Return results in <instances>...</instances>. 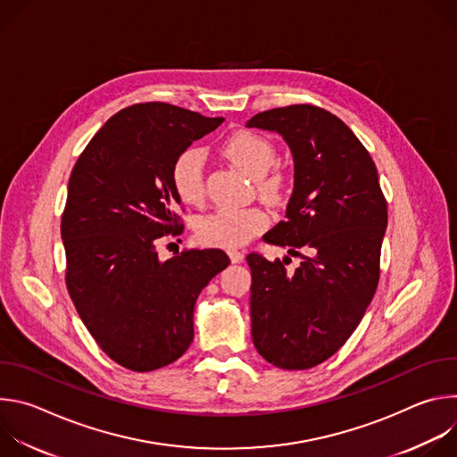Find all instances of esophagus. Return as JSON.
<instances>
[{"label":"esophagus","instance_id":"obj_1","mask_svg":"<svg viewBox=\"0 0 457 457\" xmlns=\"http://www.w3.org/2000/svg\"><path fill=\"white\" fill-rule=\"evenodd\" d=\"M228 254H229V258H231V262H233V264H240L242 260H244V253H242V251H238V249H229V251H228Z\"/></svg>","mask_w":457,"mask_h":457}]
</instances>
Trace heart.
Instances as JSON below:
<instances>
[{"label": "heart", "mask_w": 457, "mask_h": 457, "mask_svg": "<svg viewBox=\"0 0 457 457\" xmlns=\"http://www.w3.org/2000/svg\"><path fill=\"white\" fill-rule=\"evenodd\" d=\"M220 150L237 168L256 179L258 191L264 199L277 201L282 197L284 177L280 171L270 170L277 159V152L266 137L240 129L224 139ZM171 184L184 204H199L204 199L201 150L186 148L175 157L171 164ZM268 224L270 215L264 210L222 208L199 219L197 237L206 245L238 247L262 233Z\"/></svg>", "instance_id": "1"}]
</instances>
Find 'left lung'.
<instances>
[{
	"label": "left lung",
	"mask_w": 457,
	"mask_h": 457,
	"mask_svg": "<svg viewBox=\"0 0 457 457\" xmlns=\"http://www.w3.org/2000/svg\"><path fill=\"white\" fill-rule=\"evenodd\" d=\"M245 126L282 136L291 150L286 220L264 240L302 256L287 271V256L247 254L253 344L280 369H311L349 340L376 293L386 203L369 152L328 110L273 108Z\"/></svg>",
	"instance_id": "1"
}]
</instances>
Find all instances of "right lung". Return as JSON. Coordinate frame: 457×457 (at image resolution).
Here are the masks:
<instances>
[{
    "label": "right lung",
    "mask_w": 457,
    "mask_h": 457,
    "mask_svg": "<svg viewBox=\"0 0 457 457\" xmlns=\"http://www.w3.org/2000/svg\"><path fill=\"white\" fill-rule=\"evenodd\" d=\"M222 120L168 103L128 106L72 170L61 219L67 287L97 345L129 370L161 369L187 351L195 302L229 266L222 249L157 253L159 238L182 231L171 164Z\"/></svg>",
    "instance_id": "right-lung-1"
}]
</instances>
